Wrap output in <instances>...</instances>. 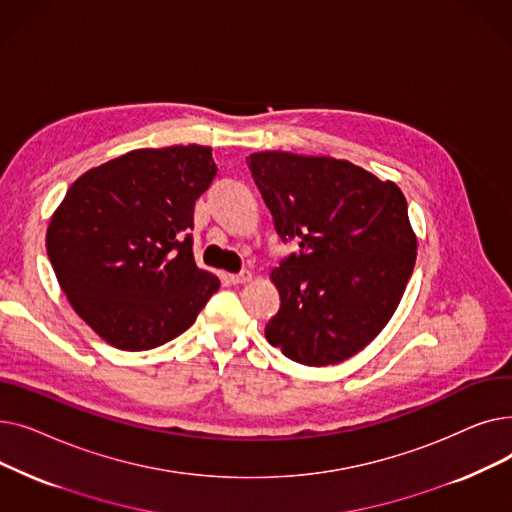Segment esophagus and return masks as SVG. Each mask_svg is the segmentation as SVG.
Returning a JSON list of instances; mask_svg holds the SVG:
<instances>
[{
    "label": "esophagus",
    "mask_w": 512,
    "mask_h": 512,
    "mask_svg": "<svg viewBox=\"0 0 512 512\" xmlns=\"http://www.w3.org/2000/svg\"><path fill=\"white\" fill-rule=\"evenodd\" d=\"M251 278H253V274H251L249 270L240 272V274H230V276H228V280H230L232 284H247V282H251Z\"/></svg>",
    "instance_id": "34e87169"
}]
</instances>
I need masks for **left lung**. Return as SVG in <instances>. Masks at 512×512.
<instances>
[{"label":"left lung","mask_w":512,"mask_h":512,"mask_svg":"<svg viewBox=\"0 0 512 512\" xmlns=\"http://www.w3.org/2000/svg\"><path fill=\"white\" fill-rule=\"evenodd\" d=\"M278 236L297 253L272 272L280 309L265 338L297 363L357 355L394 315L413 274L417 236L400 188L334 157H247Z\"/></svg>","instance_id":"left-lung-1"}]
</instances>
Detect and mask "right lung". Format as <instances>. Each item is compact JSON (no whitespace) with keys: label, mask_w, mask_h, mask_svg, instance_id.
Returning a JSON list of instances; mask_svg holds the SVG:
<instances>
[{"label":"right lung","mask_w":512,"mask_h":512,"mask_svg":"<svg viewBox=\"0 0 512 512\" xmlns=\"http://www.w3.org/2000/svg\"><path fill=\"white\" fill-rule=\"evenodd\" d=\"M211 147L134 149L80 176L51 215L47 255L72 309L107 344L149 351L195 324L220 288L193 257Z\"/></svg>","instance_id":"obj_1"}]
</instances>
